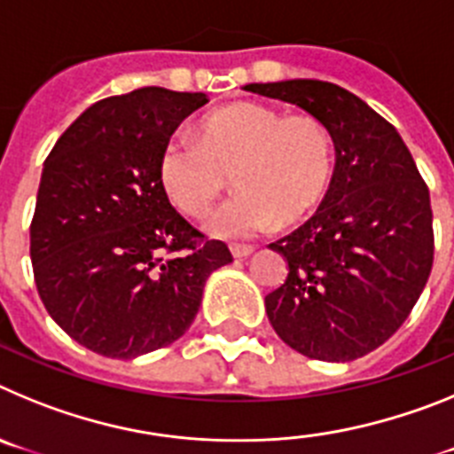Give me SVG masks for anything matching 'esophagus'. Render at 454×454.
<instances>
[{"label": "esophagus", "instance_id": "obj_1", "mask_svg": "<svg viewBox=\"0 0 454 454\" xmlns=\"http://www.w3.org/2000/svg\"><path fill=\"white\" fill-rule=\"evenodd\" d=\"M230 250H231V254H234V259H246V256H250L252 252H254V247L234 243V246H230Z\"/></svg>", "mask_w": 454, "mask_h": 454}]
</instances>
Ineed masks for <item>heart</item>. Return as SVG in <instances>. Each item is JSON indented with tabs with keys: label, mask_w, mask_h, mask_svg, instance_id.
<instances>
[{
	"label": "heart",
	"mask_w": 454,
	"mask_h": 454,
	"mask_svg": "<svg viewBox=\"0 0 454 454\" xmlns=\"http://www.w3.org/2000/svg\"><path fill=\"white\" fill-rule=\"evenodd\" d=\"M239 192L208 215L207 230L247 239L298 223L318 207L334 175V140L314 115L239 102L204 115L195 140L172 136L156 163L163 192L188 218H202L227 186Z\"/></svg>",
	"instance_id": "obj_1"
}]
</instances>
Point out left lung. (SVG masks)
<instances>
[{"label": "left lung", "mask_w": 454, "mask_h": 454, "mask_svg": "<svg viewBox=\"0 0 454 454\" xmlns=\"http://www.w3.org/2000/svg\"><path fill=\"white\" fill-rule=\"evenodd\" d=\"M246 90L304 108L330 129L336 166L311 218L270 243L288 275L266 295L277 336L320 362H352L400 330L434 262L427 184L391 122L336 83L293 79Z\"/></svg>", "instance_id": "left-lung-1"}]
</instances>
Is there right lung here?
I'll return each mask as SVG.
<instances>
[{"mask_svg": "<svg viewBox=\"0 0 454 454\" xmlns=\"http://www.w3.org/2000/svg\"><path fill=\"white\" fill-rule=\"evenodd\" d=\"M207 102L156 86L99 99L45 159L29 227L35 288L88 350L134 359L170 346L208 275L231 262L172 208L156 175L166 140Z\"/></svg>", "mask_w": 454, "mask_h": 454, "instance_id": "1", "label": "right lung"}]
</instances>
